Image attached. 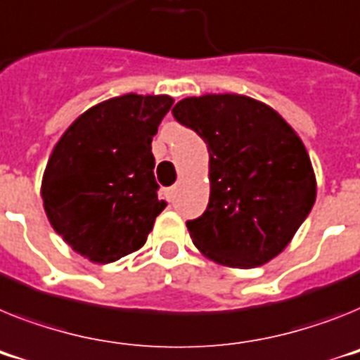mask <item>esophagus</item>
I'll list each match as a JSON object with an SVG mask.
<instances>
[{
    "label": "esophagus",
    "mask_w": 360,
    "mask_h": 360,
    "mask_svg": "<svg viewBox=\"0 0 360 360\" xmlns=\"http://www.w3.org/2000/svg\"><path fill=\"white\" fill-rule=\"evenodd\" d=\"M175 192H177V186H170V188H166L165 190V198L168 199V201H174Z\"/></svg>",
    "instance_id": "esophagus-1"
}]
</instances>
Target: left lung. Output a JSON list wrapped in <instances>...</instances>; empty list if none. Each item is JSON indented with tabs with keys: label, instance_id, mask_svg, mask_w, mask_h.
Instances as JSON below:
<instances>
[{
	"label": "left lung",
	"instance_id": "obj_1",
	"mask_svg": "<svg viewBox=\"0 0 360 360\" xmlns=\"http://www.w3.org/2000/svg\"><path fill=\"white\" fill-rule=\"evenodd\" d=\"M172 113L210 155L208 207L186 221L194 245L226 267L267 264L315 205V172L297 131L271 105L236 93L188 96Z\"/></svg>",
	"mask_w": 360,
	"mask_h": 360
}]
</instances>
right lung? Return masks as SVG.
Masks as SVG:
<instances>
[{
  "label": "right lung",
  "mask_w": 360,
  "mask_h": 360,
  "mask_svg": "<svg viewBox=\"0 0 360 360\" xmlns=\"http://www.w3.org/2000/svg\"><path fill=\"white\" fill-rule=\"evenodd\" d=\"M174 98L115 96L93 105L54 146L41 199L47 219L75 252L111 264L146 243L166 203L157 199L152 139Z\"/></svg>",
  "instance_id": "1"
}]
</instances>
